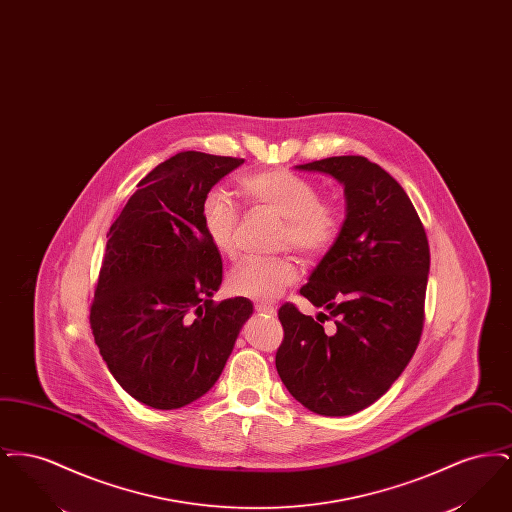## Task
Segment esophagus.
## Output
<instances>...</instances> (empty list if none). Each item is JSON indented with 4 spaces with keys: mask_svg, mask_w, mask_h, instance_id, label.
Instances as JSON below:
<instances>
[{
    "mask_svg": "<svg viewBox=\"0 0 512 512\" xmlns=\"http://www.w3.org/2000/svg\"><path fill=\"white\" fill-rule=\"evenodd\" d=\"M255 311H257L259 315H265V317H276V309H274L272 305H267V303H257V305H255Z\"/></svg>",
    "mask_w": 512,
    "mask_h": 512,
    "instance_id": "esophagus-1",
    "label": "esophagus"
}]
</instances>
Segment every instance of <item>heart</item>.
I'll return each mask as SVG.
<instances>
[{"instance_id":"heart-1","label":"heart","mask_w":512,"mask_h":512,"mask_svg":"<svg viewBox=\"0 0 512 512\" xmlns=\"http://www.w3.org/2000/svg\"><path fill=\"white\" fill-rule=\"evenodd\" d=\"M238 192L259 209L284 219L280 247H293L305 259H317L338 242L343 226L340 207L320 199L318 188L307 178L284 169L253 172L238 178ZM201 224L211 245L222 257H236L240 215L234 203L217 190L201 201ZM297 280L290 255L249 259L228 276V290L251 301L270 303Z\"/></svg>"}]
</instances>
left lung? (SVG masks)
<instances>
[{"mask_svg": "<svg viewBox=\"0 0 512 512\" xmlns=\"http://www.w3.org/2000/svg\"><path fill=\"white\" fill-rule=\"evenodd\" d=\"M334 176L347 213L338 242L299 290L334 318V332L286 303L276 370L313 413L347 416L380 399L401 376L420 341L430 247L399 182L361 155L297 165ZM324 322V320H322Z\"/></svg>", "mask_w": 512, "mask_h": 512, "instance_id": "obj_1", "label": "left lung"}]
</instances>
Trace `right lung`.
<instances>
[{
  "label": "right lung",
  "mask_w": 512,
  "mask_h": 512,
  "mask_svg": "<svg viewBox=\"0 0 512 512\" xmlns=\"http://www.w3.org/2000/svg\"><path fill=\"white\" fill-rule=\"evenodd\" d=\"M244 159L180 151L140 180L107 232L90 326L122 390L180 409L219 380L253 303L213 293L222 259L203 232L201 201Z\"/></svg>",
  "instance_id": "add662e5"
}]
</instances>
